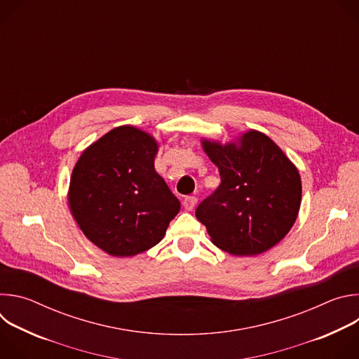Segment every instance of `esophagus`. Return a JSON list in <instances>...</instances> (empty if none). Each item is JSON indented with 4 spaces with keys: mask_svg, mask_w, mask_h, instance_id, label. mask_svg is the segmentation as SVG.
Returning <instances> with one entry per match:
<instances>
[{
    "mask_svg": "<svg viewBox=\"0 0 359 359\" xmlns=\"http://www.w3.org/2000/svg\"><path fill=\"white\" fill-rule=\"evenodd\" d=\"M196 203H197V198H196L194 196H186V197L183 198V201H182L184 210H187V212H190V210L194 209Z\"/></svg>",
    "mask_w": 359,
    "mask_h": 359,
    "instance_id": "obj_1",
    "label": "esophagus"
}]
</instances>
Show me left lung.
<instances>
[{"mask_svg": "<svg viewBox=\"0 0 359 359\" xmlns=\"http://www.w3.org/2000/svg\"><path fill=\"white\" fill-rule=\"evenodd\" d=\"M201 146L222 179L196 209L213 244L233 255H257L280 243L301 204V177L294 163L259 130L226 144L203 139Z\"/></svg>", "mask_w": 359, "mask_h": 359, "instance_id": "obj_1", "label": "left lung"}]
</instances>
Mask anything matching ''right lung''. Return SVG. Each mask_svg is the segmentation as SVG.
I'll return each instance as SVG.
<instances>
[{
    "mask_svg": "<svg viewBox=\"0 0 359 359\" xmlns=\"http://www.w3.org/2000/svg\"><path fill=\"white\" fill-rule=\"evenodd\" d=\"M158 142L119 126L88 146L69 183L71 213L83 234L115 257L156 245L180 210V201L155 170Z\"/></svg>",
    "mask_w": 359,
    "mask_h": 359,
    "instance_id": "1",
    "label": "right lung"
}]
</instances>
